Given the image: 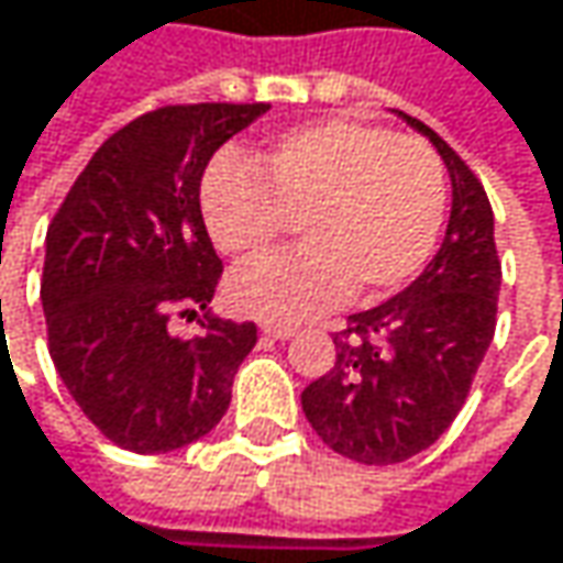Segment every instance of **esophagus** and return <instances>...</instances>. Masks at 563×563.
<instances>
[{
  "label": "esophagus",
  "mask_w": 563,
  "mask_h": 563,
  "mask_svg": "<svg viewBox=\"0 0 563 563\" xmlns=\"http://www.w3.org/2000/svg\"><path fill=\"white\" fill-rule=\"evenodd\" d=\"M261 332L267 338H277V341H286L296 334V325H283V322H261Z\"/></svg>",
  "instance_id": "1"
}]
</instances>
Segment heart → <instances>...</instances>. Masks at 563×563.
Returning <instances> with one entry per match:
<instances>
[{"label":"heart","instance_id":"b5f03b06","mask_svg":"<svg viewBox=\"0 0 563 563\" xmlns=\"http://www.w3.org/2000/svg\"><path fill=\"white\" fill-rule=\"evenodd\" d=\"M444 216V170L432 147L380 125L329 119L286 131L261 154V177L219 164L202 183L216 247L244 257L296 225L302 247L241 264L225 283L231 309L299 322L354 289L384 296L432 254Z\"/></svg>","mask_w":563,"mask_h":563}]
</instances>
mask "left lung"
I'll use <instances>...</instances> for the list:
<instances>
[{
	"label": "left lung",
	"instance_id": "obj_1",
	"mask_svg": "<svg viewBox=\"0 0 563 563\" xmlns=\"http://www.w3.org/2000/svg\"><path fill=\"white\" fill-rule=\"evenodd\" d=\"M451 177V216L429 267L402 292L347 316L334 367L302 389L316 434L357 464H399L434 444L461 412L496 329L499 257L481 179L419 119Z\"/></svg>",
	"mask_w": 563,
	"mask_h": 563
}]
</instances>
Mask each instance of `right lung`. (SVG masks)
Segmentation results:
<instances>
[{
  "mask_svg": "<svg viewBox=\"0 0 563 563\" xmlns=\"http://www.w3.org/2000/svg\"><path fill=\"white\" fill-rule=\"evenodd\" d=\"M267 109L202 102L134 119L92 154L47 229L51 361L82 416L125 451L167 454L212 432L257 344L254 322L209 309L222 261L199 183L212 154ZM177 305L207 312L202 335L166 329Z\"/></svg>",
  "mask_w": 563,
  "mask_h": 563,
  "instance_id": "right-lung-1",
  "label": "right lung"
}]
</instances>
